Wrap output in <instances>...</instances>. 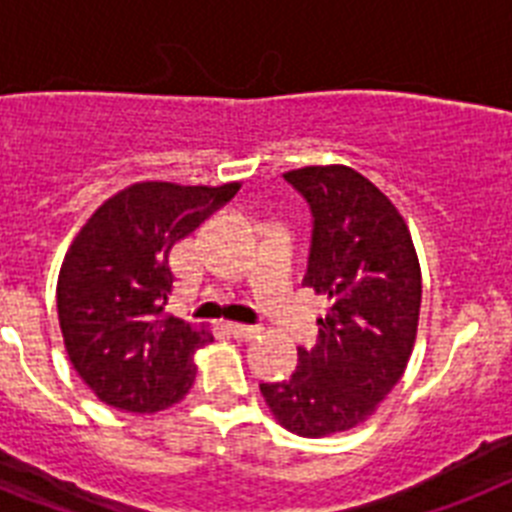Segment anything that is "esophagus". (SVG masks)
<instances>
[{"mask_svg":"<svg viewBox=\"0 0 512 512\" xmlns=\"http://www.w3.org/2000/svg\"><path fill=\"white\" fill-rule=\"evenodd\" d=\"M229 330L234 338H255L260 333V328H255V325H242V322H231Z\"/></svg>","mask_w":512,"mask_h":512,"instance_id":"esophagus-1","label":"esophagus"}]
</instances>
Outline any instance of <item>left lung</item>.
Returning <instances> with one entry per match:
<instances>
[{
	"label": "left lung",
	"instance_id": "8db88e82",
	"mask_svg": "<svg viewBox=\"0 0 512 512\" xmlns=\"http://www.w3.org/2000/svg\"><path fill=\"white\" fill-rule=\"evenodd\" d=\"M312 216L304 286L328 296L312 349L291 377L260 382L283 427L325 437L362 424L401 380L414 349L422 273L401 213L349 166L283 174Z\"/></svg>",
	"mask_w": 512,
	"mask_h": 512
}]
</instances>
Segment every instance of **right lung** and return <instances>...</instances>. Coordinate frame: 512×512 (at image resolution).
I'll list each match as a JSON object with an SVG mask.
<instances>
[{"instance_id":"1","label":"right lung","mask_w":512,"mask_h":512,"mask_svg":"<svg viewBox=\"0 0 512 512\" xmlns=\"http://www.w3.org/2000/svg\"><path fill=\"white\" fill-rule=\"evenodd\" d=\"M236 192V182L132 184L77 234L59 270V328L72 367L103 403L153 414L190 393L192 354L213 338L166 315L171 249Z\"/></svg>"}]
</instances>
